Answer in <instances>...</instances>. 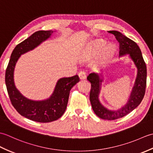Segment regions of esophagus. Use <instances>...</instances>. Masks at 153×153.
Segmentation results:
<instances>
[{
    "mask_svg": "<svg viewBox=\"0 0 153 153\" xmlns=\"http://www.w3.org/2000/svg\"><path fill=\"white\" fill-rule=\"evenodd\" d=\"M79 77L80 79H84L86 78V72L84 71H80L79 73Z\"/></svg>",
    "mask_w": 153,
    "mask_h": 153,
    "instance_id": "obj_1",
    "label": "esophagus"
}]
</instances>
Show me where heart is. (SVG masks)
<instances>
[{"label": "heart", "mask_w": 153, "mask_h": 153, "mask_svg": "<svg viewBox=\"0 0 153 153\" xmlns=\"http://www.w3.org/2000/svg\"><path fill=\"white\" fill-rule=\"evenodd\" d=\"M106 42L102 40V39H97L93 41L91 46L88 50H87V53L84 55V58L86 60L91 59V58H93L97 56L100 52L102 51L104 47L105 46ZM114 53V47L112 45H109L108 47L106 48V49L104 52L101 58H100V61L102 63L106 62Z\"/></svg>", "instance_id": "heart-1"}]
</instances>
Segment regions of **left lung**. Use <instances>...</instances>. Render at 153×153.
<instances>
[{
    "label": "left lung",
    "mask_w": 153,
    "mask_h": 153,
    "mask_svg": "<svg viewBox=\"0 0 153 153\" xmlns=\"http://www.w3.org/2000/svg\"><path fill=\"white\" fill-rule=\"evenodd\" d=\"M114 35L120 43V57L128 54L137 68V76L128 102L118 110H109L104 106L99 100V94L103 82L102 73H91L87 76V80L91 83L90 102L95 114L100 118L108 120H116L125 116L139 105L143 99L147 84V67L141 51L137 43L117 31H110Z\"/></svg>",
    "instance_id": "8db88e82"
}]
</instances>
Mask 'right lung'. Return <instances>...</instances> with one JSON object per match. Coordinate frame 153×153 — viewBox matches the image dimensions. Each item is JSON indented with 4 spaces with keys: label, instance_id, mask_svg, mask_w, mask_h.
I'll return each mask as SVG.
<instances>
[{
    "label": "right lung",
    "instance_id": "obj_1",
    "mask_svg": "<svg viewBox=\"0 0 153 153\" xmlns=\"http://www.w3.org/2000/svg\"><path fill=\"white\" fill-rule=\"evenodd\" d=\"M54 31H38L16 46L12 51L5 74V83L12 105L22 116L35 122L47 123L55 121L66 109L71 89L79 82L77 75L58 80L49 98L34 100L24 96L16 88L14 79L16 64L22 54L33 50L51 37Z\"/></svg>",
    "mask_w": 153,
    "mask_h": 153
}]
</instances>
